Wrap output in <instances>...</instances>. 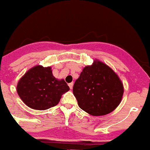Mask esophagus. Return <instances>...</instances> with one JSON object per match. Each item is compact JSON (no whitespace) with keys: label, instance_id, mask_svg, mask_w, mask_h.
I'll return each instance as SVG.
<instances>
[{"label":"esophagus","instance_id":"obj_1","mask_svg":"<svg viewBox=\"0 0 150 150\" xmlns=\"http://www.w3.org/2000/svg\"><path fill=\"white\" fill-rule=\"evenodd\" d=\"M68 85H69V87H70V89H72L73 86H74V83H69Z\"/></svg>","mask_w":150,"mask_h":150}]
</instances>
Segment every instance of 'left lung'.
I'll return each mask as SVG.
<instances>
[{"mask_svg":"<svg viewBox=\"0 0 150 150\" xmlns=\"http://www.w3.org/2000/svg\"><path fill=\"white\" fill-rule=\"evenodd\" d=\"M73 93L83 110L93 116H103L114 110L120 103L123 86L110 67L95 61L83 69Z\"/></svg>","mask_w":150,"mask_h":150,"instance_id":"8db88e82","label":"left lung"}]
</instances>
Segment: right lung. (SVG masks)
<instances>
[{
    "instance_id": "obj_1",
    "label": "right lung",
    "mask_w": 150,
    "mask_h": 150,
    "mask_svg": "<svg viewBox=\"0 0 150 150\" xmlns=\"http://www.w3.org/2000/svg\"><path fill=\"white\" fill-rule=\"evenodd\" d=\"M70 90L64 80L56 79L51 67L36 66L23 76L17 91L23 102L34 110H44L57 104L61 95Z\"/></svg>"
}]
</instances>
